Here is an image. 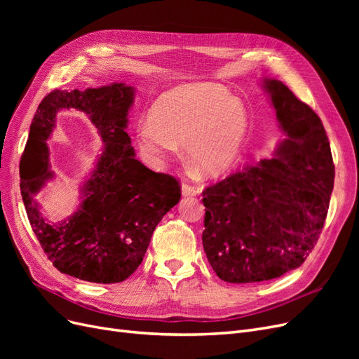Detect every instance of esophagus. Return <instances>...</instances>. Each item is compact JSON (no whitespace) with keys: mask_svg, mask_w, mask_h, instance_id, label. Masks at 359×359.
<instances>
[{"mask_svg":"<svg viewBox=\"0 0 359 359\" xmlns=\"http://www.w3.org/2000/svg\"><path fill=\"white\" fill-rule=\"evenodd\" d=\"M181 193H182V196H196V194L199 193V190H198L196 187H191V186H189L187 182H182Z\"/></svg>","mask_w":359,"mask_h":359,"instance_id":"1","label":"esophagus"}]
</instances>
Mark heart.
I'll list each match as a JSON object with an SVG mask.
<instances>
[{
    "label": "heart",
    "instance_id": "1",
    "mask_svg": "<svg viewBox=\"0 0 359 359\" xmlns=\"http://www.w3.org/2000/svg\"><path fill=\"white\" fill-rule=\"evenodd\" d=\"M248 114L224 86L186 83L163 93L137 127V147L154 168H165L184 145L187 158L206 177H219L240 157Z\"/></svg>",
    "mask_w": 359,
    "mask_h": 359
}]
</instances>
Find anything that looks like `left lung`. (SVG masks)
Here are the masks:
<instances>
[{"label": "left lung", "mask_w": 359, "mask_h": 359, "mask_svg": "<svg viewBox=\"0 0 359 359\" xmlns=\"http://www.w3.org/2000/svg\"><path fill=\"white\" fill-rule=\"evenodd\" d=\"M286 137L273 158L205 189L202 244L227 283H256L298 268L322 232L334 187L320 118L277 79H264Z\"/></svg>", "instance_id": "1"}]
</instances>
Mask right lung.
I'll use <instances>...</instances> for the list:
<instances>
[{"instance_id": "obj_1", "label": "right lung", "mask_w": 359, "mask_h": 359, "mask_svg": "<svg viewBox=\"0 0 359 359\" xmlns=\"http://www.w3.org/2000/svg\"><path fill=\"white\" fill-rule=\"evenodd\" d=\"M135 88L114 82L100 88L53 90L39 104L20 160V193L37 240L62 274L91 283H119L144 260L151 236L181 198L180 182L136 160L126 128ZM62 109L83 111L97 128L104 153L81 187V203L66 221L50 225L35 194L55 174L47 139Z\"/></svg>"}]
</instances>
